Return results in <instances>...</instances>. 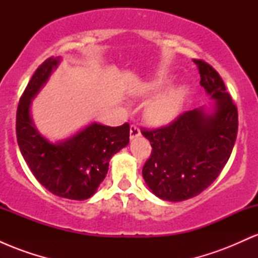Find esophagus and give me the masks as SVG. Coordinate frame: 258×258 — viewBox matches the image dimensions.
Masks as SVG:
<instances>
[{
	"mask_svg": "<svg viewBox=\"0 0 258 258\" xmlns=\"http://www.w3.org/2000/svg\"><path fill=\"white\" fill-rule=\"evenodd\" d=\"M138 136H141V128L136 123H132L131 127H130V137H131V139H135Z\"/></svg>",
	"mask_w": 258,
	"mask_h": 258,
	"instance_id": "34e87169",
	"label": "esophagus"
}]
</instances>
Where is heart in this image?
Segmentation results:
<instances>
[{
	"label": "heart",
	"instance_id": "1",
	"mask_svg": "<svg viewBox=\"0 0 258 258\" xmlns=\"http://www.w3.org/2000/svg\"><path fill=\"white\" fill-rule=\"evenodd\" d=\"M166 84L167 82L164 80H155V81L149 82L144 87V93L152 94L159 92L166 86ZM185 94L186 91L183 87L172 88V90L167 91L166 93L161 94L154 102L150 103L147 108V120L153 125H160V123L170 121L178 112Z\"/></svg>",
	"mask_w": 258,
	"mask_h": 258
}]
</instances>
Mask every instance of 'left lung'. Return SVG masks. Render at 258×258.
I'll use <instances>...</instances> for the list:
<instances>
[{
    "label": "left lung",
    "mask_w": 258,
    "mask_h": 258,
    "mask_svg": "<svg viewBox=\"0 0 258 258\" xmlns=\"http://www.w3.org/2000/svg\"><path fill=\"white\" fill-rule=\"evenodd\" d=\"M200 85L216 99V110L180 112L170 123L142 128L152 154L143 166V178L156 197L182 201L197 197L220 176L230 158L238 135V108L214 68L193 59Z\"/></svg>",
    "instance_id": "left-lung-1"
}]
</instances>
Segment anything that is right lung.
I'll return each mask as SVG.
<instances>
[{
	"mask_svg": "<svg viewBox=\"0 0 258 258\" xmlns=\"http://www.w3.org/2000/svg\"><path fill=\"white\" fill-rule=\"evenodd\" d=\"M47 58L34 73L17 109V141L24 160L38 182L57 197L85 200L96 193L106 176L109 161L130 142V123L117 127L92 123L63 143L52 144L32 126L31 98L57 67Z\"/></svg>",
	"mask_w": 258,
	"mask_h": 258,
	"instance_id": "add662e5",
	"label": "right lung"
}]
</instances>
